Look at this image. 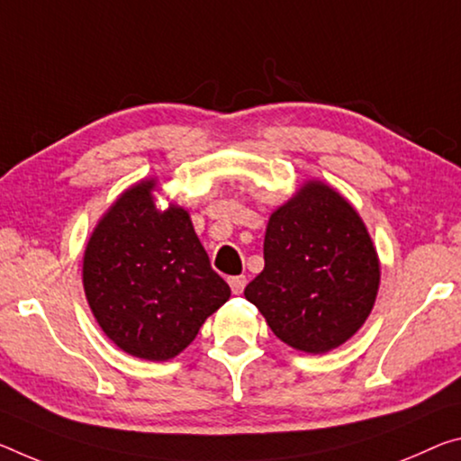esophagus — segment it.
Segmentation results:
<instances>
[{"label":"esophagus","instance_id":"34e87169","mask_svg":"<svg viewBox=\"0 0 461 461\" xmlns=\"http://www.w3.org/2000/svg\"><path fill=\"white\" fill-rule=\"evenodd\" d=\"M230 287H231V291L236 295H240L244 291V287H246V276L244 275H238V276H230Z\"/></svg>","mask_w":461,"mask_h":461}]
</instances>
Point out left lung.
<instances>
[{
  "label": "left lung",
  "instance_id": "left-lung-1",
  "mask_svg": "<svg viewBox=\"0 0 461 461\" xmlns=\"http://www.w3.org/2000/svg\"><path fill=\"white\" fill-rule=\"evenodd\" d=\"M377 287V254L361 217L330 186L308 182L270 215L265 270L244 295L283 342L318 355L359 330Z\"/></svg>",
  "mask_w": 461,
  "mask_h": 461
}]
</instances>
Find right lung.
<instances>
[{
    "mask_svg": "<svg viewBox=\"0 0 461 461\" xmlns=\"http://www.w3.org/2000/svg\"><path fill=\"white\" fill-rule=\"evenodd\" d=\"M153 180L121 194L94 230L84 289L94 318L125 353L166 361L185 350L230 299L185 209L159 213Z\"/></svg>",
    "mask_w": 461,
    "mask_h": 461,
    "instance_id": "1",
    "label": "right lung"
}]
</instances>
